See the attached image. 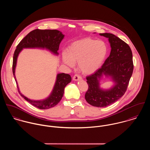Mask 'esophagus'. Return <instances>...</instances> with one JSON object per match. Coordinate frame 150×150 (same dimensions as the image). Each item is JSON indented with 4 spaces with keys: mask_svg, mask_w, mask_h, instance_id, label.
Here are the masks:
<instances>
[{
    "mask_svg": "<svg viewBox=\"0 0 150 150\" xmlns=\"http://www.w3.org/2000/svg\"><path fill=\"white\" fill-rule=\"evenodd\" d=\"M73 80H74V81H78V80H79L80 79H81V77L80 76H79V74H76L73 76Z\"/></svg>",
    "mask_w": 150,
    "mask_h": 150,
    "instance_id": "34e87169",
    "label": "esophagus"
}]
</instances>
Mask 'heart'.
<instances>
[{"mask_svg": "<svg viewBox=\"0 0 150 150\" xmlns=\"http://www.w3.org/2000/svg\"><path fill=\"white\" fill-rule=\"evenodd\" d=\"M107 54L106 44L101 40L86 38L76 41L62 53L65 64L73 67L78 62L80 71L89 74L96 71L103 64Z\"/></svg>", "mask_w": 150, "mask_h": 150, "instance_id": "obj_1", "label": "heart"}]
</instances>
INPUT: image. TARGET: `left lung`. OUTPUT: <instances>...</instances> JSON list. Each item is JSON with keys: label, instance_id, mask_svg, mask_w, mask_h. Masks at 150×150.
Segmentation results:
<instances>
[{"label": "left lung", "instance_id": "obj_1", "mask_svg": "<svg viewBox=\"0 0 150 150\" xmlns=\"http://www.w3.org/2000/svg\"><path fill=\"white\" fill-rule=\"evenodd\" d=\"M108 39L111 52L102 67L86 77L88 89L85 99L91 105L98 107L108 106L117 101L125 93L133 70L132 50L128 44L115 35L100 33ZM105 75L111 77L115 86L109 90L100 88L99 80Z\"/></svg>", "mask_w": 150, "mask_h": 150}]
</instances>
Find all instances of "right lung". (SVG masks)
<instances>
[{
    "label": "right lung",
    "mask_w": 150,
    "mask_h": 150,
    "mask_svg": "<svg viewBox=\"0 0 150 150\" xmlns=\"http://www.w3.org/2000/svg\"><path fill=\"white\" fill-rule=\"evenodd\" d=\"M64 38V35L58 30L39 29L29 32L17 45L13 55V73L16 81L18 92L26 101L40 109H48L55 106L61 100L64 93V89L71 80V76L68 74L59 73L57 74V80L51 95L42 100H30L20 92L15 76V69L17 57L23 48H39L48 50L55 55H58L59 44Z\"/></svg>",
    "instance_id": "obj_1"
}]
</instances>
